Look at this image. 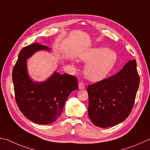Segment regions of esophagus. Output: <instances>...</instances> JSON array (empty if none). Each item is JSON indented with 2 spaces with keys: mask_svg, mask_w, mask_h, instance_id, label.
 I'll return each mask as SVG.
<instances>
[{
  "mask_svg": "<svg viewBox=\"0 0 150 150\" xmlns=\"http://www.w3.org/2000/svg\"><path fill=\"white\" fill-rule=\"evenodd\" d=\"M78 88H79L80 90H83L85 88V85L83 84V83L80 82L79 84H78Z\"/></svg>",
  "mask_w": 150,
  "mask_h": 150,
  "instance_id": "obj_1",
  "label": "esophagus"
}]
</instances>
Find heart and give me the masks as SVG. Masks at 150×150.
Wrapping results in <instances>:
<instances>
[{"label":"heart","instance_id":"b5f03b06","mask_svg":"<svg viewBox=\"0 0 150 150\" xmlns=\"http://www.w3.org/2000/svg\"><path fill=\"white\" fill-rule=\"evenodd\" d=\"M80 58L82 61L88 62L84 73L86 76L93 82L106 78L117 62L116 52L106 47L90 49L81 54Z\"/></svg>","mask_w":150,"mask_h":150}]
</instances>
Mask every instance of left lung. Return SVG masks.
Returning <instances> with one entry per match:
<instances>
[{
	"mask_svg": "<svg viewBox=\"0 0 150 150\" xmlns=\"http://www.w3.org/2000/svg\"><path fill=\"white\" fill-rule=\"evenodd\" d=\"M139 83L134 59L116 74L89 85L88 115L91 122L98 127L107 128L125 120L132 111Z\"/></svg>",
	"mask_w": 150,
	"mask_h": 150,
	"instance_id": "left-lung-1",
	"label": "left lung"
}]
</instances>
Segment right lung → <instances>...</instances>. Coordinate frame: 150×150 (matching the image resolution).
<instances>
[{
  "label": "right lung",
  "instance_id": "add662e5",
  "mask_svg": "<svg viewBox=\"0 0 150 150\" xmlns=\"http://www.w3.org/2000/svg\"><path fill=\"white\" fill-rule=\"evenodd\" d=\"M41 50L50 51V49L35 43L21 50L13 68L12 80L16 101L20 111L36 124L47 125L55 121L61 115L68 96L78 90V83L74 76L57 72L45 82L31 80L26 60Z\"/></svg>",
  "mask_w": 150,
  "mask_h": 150
}]
</instances>
